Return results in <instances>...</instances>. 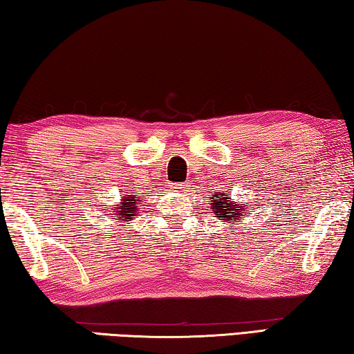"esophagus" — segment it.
<instances>
[{
  "mask_svg": "<svg viewBox=\"0 0 354 354\" xmlns=\"http://www.w3.org/2000/svg\"><path fill=\"white\" fill-rule=\"evenodd\" d=\"M187 187H189V184L184 183V184H179V186H176L175 189H187Z\"/></svg>",
  "mask_w": 354,
  "mask_h": 354,
  "instance_id": "obj_1",
  "label": "esophagus"
}]
</instances>
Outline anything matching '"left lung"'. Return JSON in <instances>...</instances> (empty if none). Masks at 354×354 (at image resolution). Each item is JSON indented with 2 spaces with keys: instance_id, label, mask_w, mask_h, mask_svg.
I'll return each instance as SVG.
<instances>
[{
  "instance_id": "8db88e82",
  "label": "left lung",
  "mask_w": 354,
  "mask_h": 354,
  "mask_svg": "<svg viewBox=\"0 0 354 354\" xmlns=\"http://www.w3.org/2000/svg\"><path fill=\"white\" fill-rule=\"evenodd\" d=\"M211 200V211L214 213V218L221 219V223H227L229 225H234L236 223H241V218H248L246 214V205H241L239 202H234L230 198L229 192H214L209 195Z\"/></svg>"
}]
</instances>
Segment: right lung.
Returning a JSON list of instances; mask_svg holds the SVG:
<instances>
[{
  "label": "right lung",
  "mask_w": 354,
  "mask_h": 354,
  "mask_svg": "<svg viewBox=\"0 0 354 354\" xmlns=\"http://www.w3.org/2000/svg\"><path fill=\"white\" fill-rule=\"evenodd\" d=\"M140 197L138 195L131 194H124L120 197V202L115 205L113 208V216L109 219H119L124 221L125 224H130V221H133V218L138 214V205H140Z\"/></svg>",
  "instance_id": "obj_1"
}]
</instances>
